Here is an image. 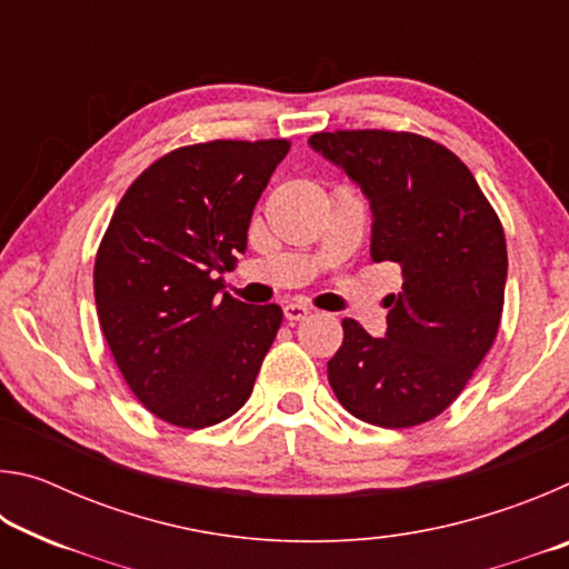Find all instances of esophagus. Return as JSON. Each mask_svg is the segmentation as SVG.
<instances>
[{
  "instance_id": "1",
  "label": "esophagus",
  "mask_w": 569,
  "mask_h": 569,
  "mask_svg": "<svg viewBox=\"0 0 569 569\" xmlns=\"http://www.w3.org/2000/svg\"><path fill=\"white\" fill-rule=\"evenodd\" d=\"M283 313H286V319L293 323V321H303L306 316L311 313V308H308L306 303H296V301H293V303H286V306H283Z\"/></svg>"
}]
</instances>
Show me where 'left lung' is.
Instances as JSON below:
<instances>
[{
	"label": "left lung",
	"mask_w": 569,
	"mask_h": 569,
	"mask_svg": "<svg viewBox=\"0 0 569 569\" xmlns=\"http://www.w3.org/2000/svg\"><path fill=\"white\" fill-rule=\"evenodd\" d=\"M308 146L369 198L371 258L401 266L387 336L343 319L329 361L341 407L373 427L439 417L492 349L505 308L507 243L495 208L455 152L417 132H316Z\"/></svg>",
	"instance_id": "1"
}]
</instances>
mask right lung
Returning a JSON list of instances; mask_svg holds the SVG:
<instances>
[{
    "label": "right lung",
    "mask_w": 569,
    "mask_h": 569,
    "mask_svg": "<svg viewBox=\"0 0 569 569\" xmlns=\"http://www.w3.org/2000/svg\"><path fill=\"white\" fill-rule=\"evenodd\" d=\"M288 140H210L134 178L94 258L104 341L138 401L182 429L243 407L281 329V306L223 293L253 208Z\"/></svg>",
    "instance_id": "right-lung-1"
}]
</instances>
